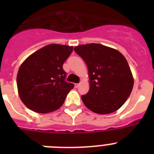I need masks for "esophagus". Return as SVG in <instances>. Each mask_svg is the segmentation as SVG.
<instances>
[{
	"label": "esophagus",
	"instance_id": "obj_1",
	"mask_svg": "<svg viewBox=\"0 0 154 154\" xmlns=\"http://www.w3.org/2000/svg\"><path fill=\"white\" fill-rule=\"evenodd\" d=\"M79 85H80L79 83H75V88H79Z\"/></svg>",
	"mask_w": 154,
	"mask_h": 154
}]
</instances>
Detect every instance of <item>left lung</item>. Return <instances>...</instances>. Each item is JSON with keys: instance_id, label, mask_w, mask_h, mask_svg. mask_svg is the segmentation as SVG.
Returning a JSON list of instances; mask_svg holds the SVG:
<instances>
[{"instance_id": "obj_1", "label": "left lung", "mask_w": 154, "mask_h": 154, "mask_svg": "<svg viewBox=\"0 0 154 154\" xmlns=\"http://www.w3.org/2000/svg\"><path fill=\"white\" fill-rule=\"evenodd\" d=\"M75 51L86 63L90 88L82 100L98 114L119 109L130 96L133 78L125 57L117 50L100 44L81 45Z\"/></svg>"}]
</instances>
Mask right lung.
<instances>
[{
	"label": "right lung",
	"instance_id": "add662e5",
	"mask_svg": "<svg viewBox=\"0 0 154 154\" xmlns=\"http://www.w3.org/2000/svg\"><path fill=\"white\" fill-rule=\"evenodd\" d=\"M72 46L51 44L42 48L25 59L19 68L17 85L21 100L29 109L47 113L62 106L74 88L65 81L62 65Z\"/></svg>",
	"mask_w": 154,
	"mask_h": 154
}]
</instances>
